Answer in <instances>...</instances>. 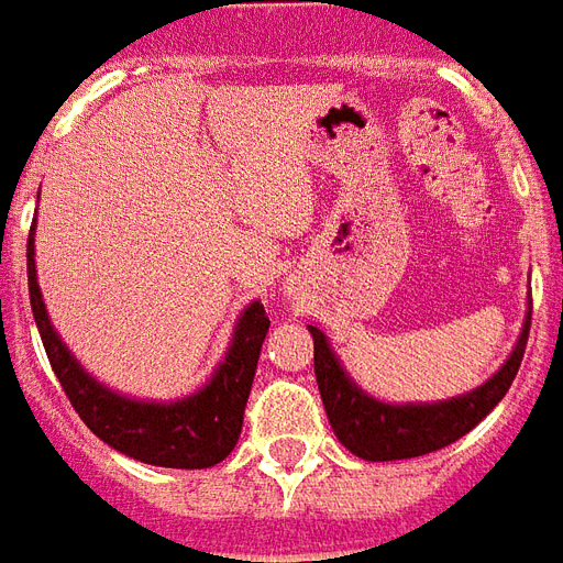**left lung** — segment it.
Instances as JSON below:
<instances>
[{
  "mask_svg": "<svg viewBox=\"0 0 563 563\" xmlns=\"http://www.w3.org/2000/svg\"><path fill=\"white\" fill-rule=\"evenodd\" d=\"M309 330L314 339V377H318V389H321L323 408H327L335 438L366 462H396V459H413V455L434 453L441 446L453 444L507 396L512 377L522 366L531 311H528V321L512 347L510 360L500 366L498 375L467 396L434 401V405H384L372 399L347 380L344 368L339 366V360L327 344V335L318 327H309Z\"/></svg>",
  "mask_w": 563,
  "mask_h": 563,
  "instance_id": "1",
  "label": "left lung"
}]
</instances>
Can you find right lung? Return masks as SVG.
I'll list each match as a JSON object with an SVG mask.
<instances>
[{
  "label": "right lung",
  "mask_w": 563,
  "mask_h": 563,
  "mask_svg": "<svg viewBox=\"0 0 563 563\" xmlns=\"http://www.w3.org/2000/svg\"><path fill=\"white\" fill-rule=\"evenodd\" d=\"M35 231V228H32ZM29 231L26 273L29 302L38 323L41 342L51 360L53 375L59 377L71 408L80 420L98 434L104 444L137 462L162 467H212L228 459L240 441L242 413L252 393L254 368L261 356V344L269 330V318L261 302H252L242 311L231 351L224 356L219 372L207 387L195 396L170 405L155 401H131L119 393H110L98 380L86 375L63 339L53 332L47 309L41 299L38 278H35V236Z\"/></svg>",
  "instance_id": "add662e5"
}]
</instances>
